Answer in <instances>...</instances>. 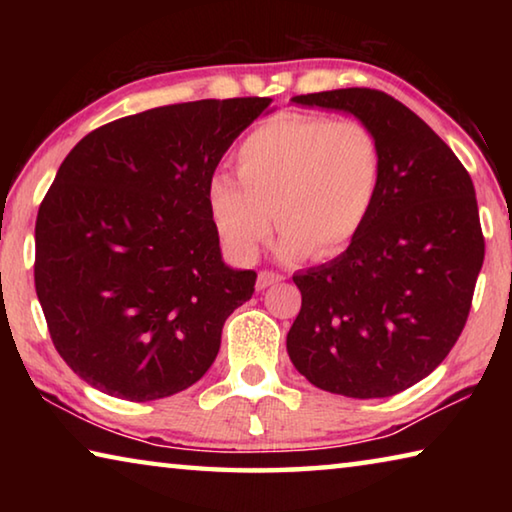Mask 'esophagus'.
<instances>
[{"label":"esophagus","mask_w":512,"mask_h":512,"mask_svg":"<svg viewBox=\"0 0 512 512\" xmlns=\"http://www.w3.org/2000/svg\"><path fill=\"white\" fill-rule=\"evenodd\" d=\"M282 280H284L282 273H275V271H259V275H257V289L262 291V289H266V287H271V284L282 282Z\"/></svg>","instance_id":"obj_1"}]
</instances>
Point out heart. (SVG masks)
Here are the masks:
<instances>
[{"label": "heart", "mask_w": 512, "mask_h": 512, "mask_svg": "<svg viewBox=\"0 0 512 512\" xmlns=\"http://www.w3.org/2000/svg\"><path fill=\"white\" fill-rule=\"evenodd\" d=\"M384 155L359 119L284 112L237 149V176L214 173L207 207L223 246L253 262L273 230L280 253L325 259L343 253L375 212Z\"/></svg>", "instance_id": "1"}]
</instances>
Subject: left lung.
<instances>
[{
	"instance_id": "1",
	"label": "left lung",
	"mask_w": 512,
	"mask_h": 512,
	"mask_svg": "<svg viewBox=\"0 0 512 512\" xmlns=\"http://www.w3.org/2000/svg\"><path fill=\"white\" fill-rule=\"evenodd\" d=\"M345 110L379 137L375 212L345 253L293 275L302 293L287 350L311 384L372 400L436 370L470 316L485 239L467 169L391 94L345 88L293 97Z\"/></svg>"
}]
</instances>
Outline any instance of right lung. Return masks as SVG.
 Masks as SVG:
<instances>
[{"instance_id": "obj_1", "label": "right lung", "mask_w": 512, "mask_h": 512, "mask_svg": "<svg viewBox=\"0 0 512 512\" xmlns=\"http://www.w3.org/2000/svg\"><path fill=\"white\" fill-rule=\"evenodd\" d=\"M268 97L173 103L69 151L36 221V293L60 357L101 393L160 400L196 384L255 271L221 262L207 183Z\"/></svg>"}]
</instances>
